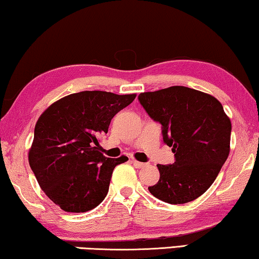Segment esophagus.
I'll use <instances>...</instances> for the list:
<instances>
[{"label": "esophagus", "mask_w": 259, "mask_h": 259, "mask_svg": "<svg viewBox=\"0 0 259 259\" xmlns=\"http://www.w3.org/2000/svg\"><path fill=\"white\" fill-rule=\"evenodd\" d=\"M133 164L136 168H143L145 166V163H142V161H137V160H133Z\"/></svg>", "instance_id": "esophagus-1"}]
</instances>
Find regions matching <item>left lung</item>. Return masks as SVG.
I'll list each match as a JSON object with an SVG mask.
<instances>
[{"instance_id": "1", "label": "left lung", "mask_w": 259, "mask_h": 259, "mask_svg": "<svg viewBox=\"0 0 259 259\" xmlns=\"http://www.w3.org/2000/svg\"><path fill=\"white\" fill-rule=\"evenodd\" d=\"M138 101L161 124L175 163L158 164L160 178L150 193L161 201H193L211 186L229 156L231 123L214 96L184 86L141 93Z\"/></svg>"}]
</instances>
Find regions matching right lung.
I'll return each instance as SVG.
<instances>
[{"instance_id":"obj_1","label":"right lung","mask_w":259,"mask_h":259,"mask_svg":"<svg viewBox=\"0 0 259 259\" xmlns=\"http://www.w3.org/2000/svg\"><path fill=\"white\" fill-rule=\"evenodd\" d=\"M135 98L83 91L60 99L38 118L29 164L41 190L63 210L83 213L105 200L114 168L128 157L103 156L98 138Z\"/></svg>"}]
</instances>
